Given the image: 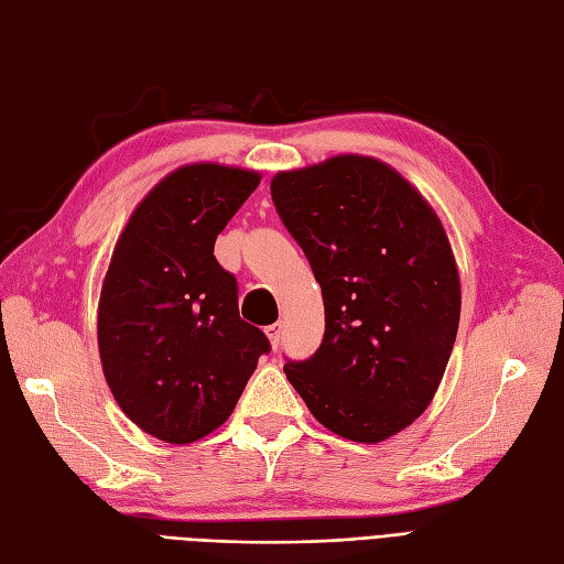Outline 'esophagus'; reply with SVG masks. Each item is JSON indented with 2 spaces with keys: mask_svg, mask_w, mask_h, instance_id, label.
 Instances as JSON below:
<instances>
[{
  "mask_svg": "<svg viewBox=\"0 0 564 564\" xmlns=\"http://www.w3.org/2000/svg\"><path fill=\"white\" fill-rule=\"evenodd\" d=\"M265 334H268V339H270L272 348H278V346H280V339H282V323L268 325V327H265Z\"/></svg>",
  "mask_w": 564,
  "mask_h": 564,
  "instance_id": "obj_1",
  "label": "esophagus"
}]
</instances>
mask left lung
<instances>
[{
    "mask_svg": "<svg viewBox=\"0 0 564 564\" xmlns=\"http://www.w3.org/2000/svg\"><path fill=\"white\" fill-rule=\"evenodd\" d=\"M272 204L323 289L325 334L284 372L317 422L377 444L424 413L460 323V280L430 204L368 156L278 173Z\"/></svg>",
    "mask_w": 564,
    "mask_h": 564,
    "instance_id": "8db88e82",
    "label": "left lung"
}]
</instances>
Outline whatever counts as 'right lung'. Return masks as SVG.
<instances>
[{"label":"right lung","instance_id":"obj_1","mask_svg":"<svg viewBox=\"0 0 564 564\" xmlns=\"http://www.w3.org/2000/svg\"><path fill=\"white\" fill-rule=\"evenodd\" d=\"M258 173L194 163L134 208L99 299L104 377L123 413L169 444L218 430L232 415L265 334L245 323L237 278L213 256Z\"/></svg>","mask_w":564,"mask_h":564}]
</instances>
